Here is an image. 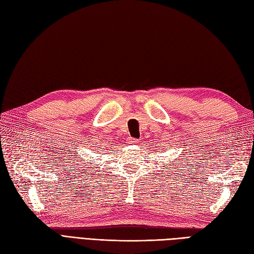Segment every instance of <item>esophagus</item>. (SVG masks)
<instances>
[{
    "label": "esophagus",
    "instance_id": "34e87169",
    "mask_svg": "<svg viewBox=\"0 0 254 254\" xmlns=\"http://www.w3.org/2000/svg\"><path fill=\"white\" fill-rule=\"evenodd\" d=\"M136 141H137L136 138H131V139H128V144H135Z\"/></svg>",
    "mask_w": 254,
    "mask_h": 254
}]
</instances>
